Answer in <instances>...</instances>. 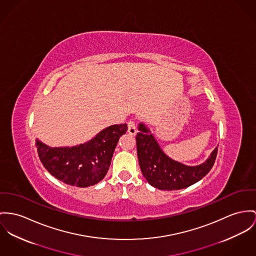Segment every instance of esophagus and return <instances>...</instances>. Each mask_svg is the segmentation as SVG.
I'll list each match as a JSON object with an SVG mask.
<instances>
[{
    "label": "esophagus",
    "instance_id": "1",
    "mask_svg": "<svg viewBox=\"0 0 256 256\" xmlns=\"http://www.w3.org/2000/svg\"><path fill=\"white\" fill-rule=\"evenodd\" d=\"M128 132L130 134H136L138 132V128H136V120L130 118L128 122Z\"/></svg>",
    "mask_w": 256,
    "mask_h": 256
}]
</instances>
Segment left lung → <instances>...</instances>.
<instances>
[{
  "mask_svg": "<svg viewBox=\"0 0 256 256\" xmlns=\"http://www.w3.org/2000/svg\"><path fill=\"white\" fill-rule=\"evenodd\" d=\"M144 124H139L136 134L138 162L148 183L160 190H179L193 185L206 176L214 164L218 148L206 162L187 166L168 157Z\"/></svg>",
  "mask_w": 256,
  "mask_h": 256,
  "instance_id": "8db88e82",
  "label": "left lung"
}]
</instances>
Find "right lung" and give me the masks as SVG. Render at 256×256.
<instances>
[{"label": "right lung", "mask_w": 256, "mask_h": 256, "mask_svg": "<svg viewBox=\"0 0 256 256\" xmlns=\"http://www.w3.org/2000/svg\"><path fill=\"white\" fill-rule=\"evenodd\" d=\"M126 130V124H114L79 146L52 148L37 140L36 147L42 164L52 176L68 185L88 187L106 176L118 139Z\"/></svg>", "instance_id": "right-lung-1"}]
</instances>
